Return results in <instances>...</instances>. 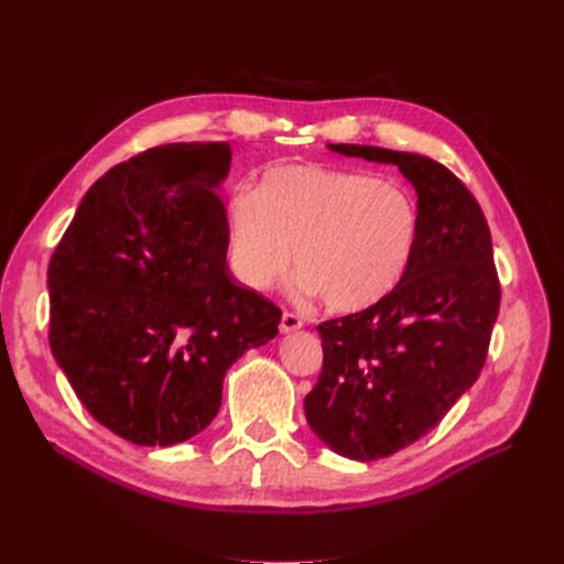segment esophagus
I'll list each match as a JSON object with an SVG mask.
<instances>
[{"instance_id":"esophagus-1","label":"esophagus","mask_w":564,"mask_h":564,"mask_svg":"<svg viewBox=\"0 0 564 564\" xmlns=\"http://www.w3.org/2000/svg\"><path fill=\"white\" fill-rule=\"evenodd\" d=\"M303 327V322H301V317L299 315H294V313H282V319H280V332L282 334H292V332H296V329H301Z\"/></svg>"}]
</instances>
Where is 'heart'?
Segmentation results:
<instances>
[{"mask_svg": "<svg viewBox=\"0 0 564 564\" xmlns=\"http://www.w3.org/2000/svg\"><path fill=\"white\" fill-rule=\"evenodd\" d=\"M228 263L251 292L286 270L296 299H327L336 313H360L404 280L419 242V207L400 181L324 164H280L256 191L226 202Z\"/></svg>", "mask_w": 564, "mask_h": 564, "instance_id": "obj_1", "label": "heart"}]
</instances>
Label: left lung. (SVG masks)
Here are the masks:
<instances>
[{
	"label": "left lung",
	"instance_id": "left-lung-1",
	"mask_svg": "<svg viewBox=\"0 0 564 564\" xmlns=\"http://www.w3.org/2000/svg\"><path fill=\"white\" fill-rule=\"evenodd\" d=\"M327 148L395 164L416 191L419 242L404 280L371 308L319 324L322 373L303 402L332 452L377 460L433 431L480 377L501 289L485 214L447 166L373 145Z\"/></svg>",
	"mask_w": 564,
	"mask_h": 564
}]
</instances>
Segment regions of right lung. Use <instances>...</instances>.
I'll use <instances>...</instances> for the list:
<instances>
[{"label":"right lung","mask_w":564,"mask_h":564,"mask_svg":"<svg viewBox=\"0 0 564 564\" xmlns=\"http://www.w3.org/2000/svg\"><path fill=\"white\" fill-rule=\"evenodd\" d=\"M226 143H169L84 195L48 263V346L89 414L141 447L216 419L228 369L275 338L280 308L235 284Z\"/></svg>","instance_id":"right-lung-1"}]
</instances>
